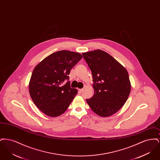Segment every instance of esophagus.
<instances>
[{
    "instance_id": "esophagus-1",
    "label": "esophagus",
    "mask_w": 160,
    "mask_h": 160,
    "mask_svg": "<svg viewBox=\"0 0 160 160\" xmlns=\"http://www.w3.org/2000/svg\"><path fill=\"white\" fill-rule=\"evenodd\" d=\"M78 91L80 92H82L83 91L84 89H78Z\"/></svg>"
}]
</instances>
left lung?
I'll return each mask as SVG.
<instances>
[{
    "instance_id": "obj_1",
    "label": "left lung",
    "mask_w": 160,
    "mask_h": 160,
    "mask_svg": "<svg viewBox=\"0 0 160 160\" xmlns=\"http://www.w3.org/2000/svg\"><path fill=\"white\" fill-rule=\"evenodd\" d=\"M82 54L91 70L94 89L93 96L86 101L99 116H110L122 108L129 97L131 85L128 71L101 50Z\"/></svg>"
}]
</instances>
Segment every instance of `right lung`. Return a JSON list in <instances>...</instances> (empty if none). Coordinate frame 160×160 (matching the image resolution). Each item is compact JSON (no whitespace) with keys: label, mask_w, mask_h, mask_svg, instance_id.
<instances>
[{"label":"right lung","mask_w":160,"mask_h":160,"mask_svg":"<svg viewBox=\"0 0 160 160\" xmlns=\"http://www.w3.org/2000/svg\"><path fill=\"white\" fill-rule=\"evenodd\" d=\"M81 54L61 50L51 54L35 67L29 84L31 98L47 116H59L67 110L77 94L70 88V71L82 59Z\"/></svg>","instance_id":"add662e5"}]
</instances>
